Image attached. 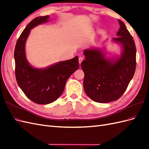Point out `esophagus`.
Segmentation results:
<instances>
[{"label":"esophagus","mask_w":149,"mask_h":149,"mask_svg":"<svg viewBox=\"0 0 149 149\" xmlns=\"http://www.w3.org/2000/svg\"><path fill=\"white\" fill-rule=\"evenodd\" d=\"M78 61H79V63L80 65V64L81 63V62L83 61V57H79V59H78Z\"/></svg>","instance_id":"1"}]
</instances>
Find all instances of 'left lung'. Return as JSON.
<instances>
[{
	"label": "left lung",
	"instance_id": "obj_1",
	"mask_svg": "<svg viewBox=\"0 0 149 149\" xmlns=\"http://www.w3.org/2000/svg\"><path fill=\"white\" fill-rule=\"evenodd\" d=\"M118 22V37L113 40L123 46L121 57L111 61L99 50L84 51L85 60L81 65L84 73L83 88L86 95L98 103H108L121 97L135 71V42L125 24L120 20Z\"/></svg>",
	"mask_w": 149,
	"mask_h": 149
}]
</instances>
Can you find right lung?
<instances>
[{
  "instance_id": "obj_1",
  "label": "right lung",
  "mask_w": 149,
  "mask_h": 149,
  "mask_svg": "<svg viewBox=\"0 0 149 149\" xmlns=\"http://www.w3.org/2000/svg\"><path fill=\"white\" fill-rule=\"evenodd\" d=\"M49 15L34 18L28 24L16 42L14 50L15 74L19 87L34 103L46 104L57 100L65 90L68 78L79 68L78 56L61 61L46 69H36L28 63L25 43L31 29L47 22Z\"/></svg>"
}]
</instances>
